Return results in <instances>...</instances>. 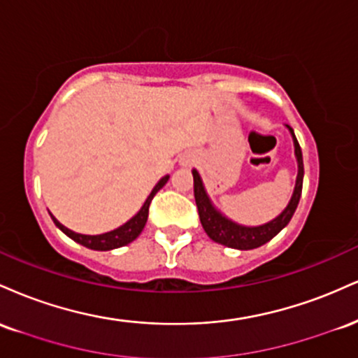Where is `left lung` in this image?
I'll use <instances>...</instances> for the list:
<instances>
[{
  "mask_svg": "<svg viewBox=\"0 0 358 358\" xmlns=\"http://www.w3.org/2000/svg\"><path fill=\"white\" fill-rule=\"evenodd\" d=\"M287 129H289L291 136H293L294 155H296V162H298L296 185H294L293 196H291L287 207L279 213L276 219L268 222V224L257 225V227H245V225L236 224V222H232L225 215H222V213L213 207L210 199H208L199 171L196 170L192 171L193 193H195V202H196V208H199L200 222H202L203 231L207 232V236L210 237L213 242L225 245V248L241 249V250L256 249V248H261V245L266 244V242H269L274 236H278V234L281 232L287 224H289L291 217H293V213L296 210L299 203V196H301L305 168H303L301 148H299L298 139L294 136V131L291 129L289 126H287Z\"/></svg>",
  "mask_w": 358,
  "mask_h": 358,
  "instance_id": "8db88e82",
  "label": "left lung"
}]
</instances>
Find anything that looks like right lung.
<instances>
[{
  "label": "right lung",
  "instance_id": "add662e5",
  "mask_svg": "<svg viewBox=\"0 0 358 358\" xmlns=\"http://www.w3.org/2000/svg\"><path fill=\"white\" fill-rule=\"evenodd\" d=\"M168 178H170L168 175L163 176V178L155 185V188L151 190L150 196L146 199V202L143 203L141 210H139L136 215L133 217V219H129L124 225H121V227L114 229V231H110V232L99 234V236H85V234H77V232L71 231V229L65 227V225H62L60 222L52 215V213H50V217H52L53 224H55L57 227H59L60 231L65 234V236L71 237L72 241L79 242V244L84 245V248L94 249V250H110V249L122 248V245L129 244V242H133L134 239H136L139 234H141L143 229H145L146 220H148V212H150L151 200H153V196L156 195V193H158L163 187H165Z\"/></svg>",
  "mask_w": 358,
  "mask_h": 358
}]
</instances>
